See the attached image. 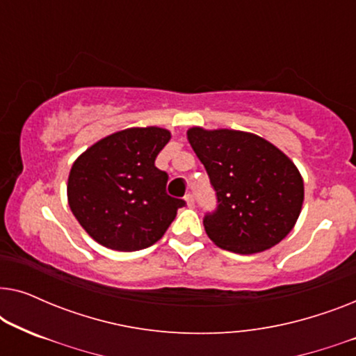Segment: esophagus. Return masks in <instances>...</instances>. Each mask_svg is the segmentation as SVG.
Masks as SVG:
<instances>
[{
	"label": "esophagus",
	"mask_w": 356,
	"mask_h": 356,
	"mask_svg": "<svg viewBox=\"0 0 356 356\" xmlns=\"http://www.w3.org/2000/svg\"><path fill=\"white\" fill-rule=\"evenodd\" d=\"M184 201H186V206H188V207H193V206H194V197H193V194H186V196H184Z\"/></svg>",
	"instance_id": "34e87169"
}]
</instances>
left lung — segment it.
<instances>
[{"label": "left lung", "mask_w": 356, "mask_h": 356, "mask_svg": "<svg viewBox=\"0 0 356 356\" xmlns=\"http://www.w3.org/2000/svg\"><path fill=\"white\" fill-rule=\"evenodd\" d=\"M186 136L217 193V211L204 217V228L218 248L254 254L293 230L305 184L279 147L246 131L194 126Z\"/></svg>", "instance_id": "left-lung-1"}]
</instances>
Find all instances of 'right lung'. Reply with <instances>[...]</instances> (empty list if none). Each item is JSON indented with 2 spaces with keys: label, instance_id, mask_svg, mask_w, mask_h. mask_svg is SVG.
I'll list each match as a JSON object with an SVG mask.
<instances>
[{
  "label": "right lung",
  "instance_id": "obj_1",
  "mask_svg": "<svg viewBox=\"0 0 356 356\" xmlns=\"http://www.w3.org/2000/svg\"><path fill=\"white\" fill-rule=\"evenodd\" d=\"M170 139L172 133L157 126L116 131L72 163L67 204L99 245L139 251L165 235L184 206L183 199L168 196V175L155 167Z\"/></svg>",
  "mask_w": 356,
  "mask_h": 356
}]
</instances>
